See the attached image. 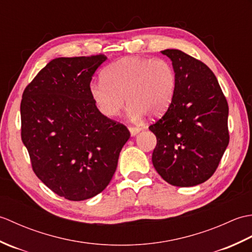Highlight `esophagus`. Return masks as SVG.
Here are the masks:
<instances>
[{"mask_svg": "<svg viewBox=\"0 0 252 252\" xmlns=\"http://www.w3.org/2000/svg\"><path fill=\"white\" fill-rule=\"evenodd\" d=\"M129 130H130V133L132 136H135L138 132L141 131V127H137V126H129Z\"/></svg>", "mask_w": 252, "mask_h": 252, "instance_id": "esophagus-1", "label": "esophagus"}]
</instances>
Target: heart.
Instances as JSON below:
<instances>
[{
    "instance_id": "obj_1",
    "label": "heart",
    "mask_w": 252,
    "mask_h": 252,
    "mask_svg": "<svg viewBox=\"0 0 252 252\" xmlns=\"http://www.w3.org/2000/svg\"><path fill=\"white\" fill-rule=\"evenodd\" d=\"M176 88V74L165 60L132 56L110 63L100 81L90 85V93L106 117L117 116L129 105L132 119L144 115L158 117L169 108Z\"/></svg>"
}]
</instances>
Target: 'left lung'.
Here are the masks:
<instances>
[{
  "label": "left lung",
  "mask_w": 252,
  "mask_h": 252,
  "mask_svg": "<svg viewBox=\"0 0 252 252\" xmlns=\"http://www.w3.org/2000/svg\"><path fill=\"white\" fill-rule=\"evenodd\" d=\"M172 61L176 88L168 110L149 126L157 137L153 164L169 184H201L216 172L228 145V105L210 68L179 50Z\"/></svg>",
  "instance_id": "8db88e82"
}]
</instances>
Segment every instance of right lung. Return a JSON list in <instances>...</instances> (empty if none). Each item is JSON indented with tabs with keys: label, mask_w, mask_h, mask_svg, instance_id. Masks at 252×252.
Masks as SVG:
<instances>
[{
	"label": "right lung",
	"mask_w": 252,
	"mask_h": 252,
	"mask_svg": "<svg viewBox=\"0 0 252 252\" xmlns=\"http://www.w3.org/2000/svg\"><path fill=\"white\" fill-rule=\"evenodd\" d=\"M103 54L51 61L27 85L21 140L32 170L68 200L92 198L109 184L130 132L97 109L90 93Z\"/></svg>",
	"instance_id": "obj_1"
}]
</instances>
